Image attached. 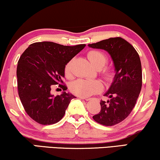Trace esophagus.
Returning a JSON list of instances; mask_svg holds the SVG:
<instances>
[{"label":"esophagus","mask_w":160,"mask_h":160,"mask_svg":"<svg viewBox=\"0 0 160 160\" xmlns=\"http://www.w3.org/2000/svg\"><path fill=\"white\" fill-rule=\"evenodd\" d=\"M80 98H81V99H84V100H85V101H87V102H88V101H89L90 100V98H85V97H80H80H79Z\"/></svg>","instance_id":"esophagus-1"}]
</instances>
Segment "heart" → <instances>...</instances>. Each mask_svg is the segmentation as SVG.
Instances as JSON below:
<instances>
[{"label": "heart", "mask_w": 160, "mask_h": 160, "mask_svg": "<svg viewBox=\"0 0 160 160\" xmlns=\"http://www.w3.org/2000/svg\"><path fill=\"white\" fill-rule=\"evenodd\" d=\"M87 57L90 62L96 68L101 69V72L106 80H110L114 77V69L112 67H103L107 64L108 58L104 53L98 50H91L88 52ZM72 60H70L65 65L64 75L67 78L72 76ZM103 89L102 82L98 80L78 79L71 83L70 91L75 95L80 97H88L97 93Z\"/></svg>", "instance_id": "1"}]
</instances>
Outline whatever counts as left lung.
<instances>
[{
  "mask_svg": "<svg viewBox=\"0 0 160 160\" xmlns=\"http://www.w3.org/2000/svg\"><path fill=\"white\" fill-rule=\"evenodd\" d=\"M93 48L107 51L113 61L114 80L104 94L110 99L101 101V112L93 117L101 125L112 126L122 122L130 114L142 86V69L138 53L122 38H111L88 44Z\"/></svg>",
  "mask_w": 160,
  "mask_h": 160,
  "instance_id": "1",
  "label": "left lung"
}]
</instances>
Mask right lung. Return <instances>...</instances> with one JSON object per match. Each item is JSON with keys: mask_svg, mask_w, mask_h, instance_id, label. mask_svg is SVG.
Masks as SVG:
<instances>
[{"mask_svg": "<svg viewBox=\"0 0 160 160\" xmlns=\"http://www.w3.org/2000/svg\"><path fill=\"white\" fill-rule=\"evenodd\" d=\"M85 44L63 46L53 42H38L29 46L17 64L19 96L27 114L41 125L58 122L64 117L69 103L76 98L64 91L53 96V85L67 89L62 78L64 67L85 48Z\"/></svg>", "mask_w": 160, "mask_h": 160, "instance_id": "add662e5", "label": "right lung"}]
</instances>
